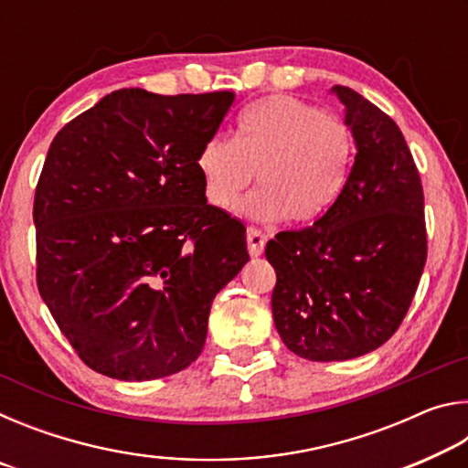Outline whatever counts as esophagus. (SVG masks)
I'll return each mask as SVG.
<instances>
[{
	"label": "esophagus",
	"mask_w": 468,
	"mask_h": 468,
	"mask_svg": "<svg viewBox=\"0 0 468 468\" xmlns=\"http://www.w3.org/2000/svg\"><path fill=\"white\" fill-rule=\"evenodd\" d=\"M264 248H266V235L260 231V229L250 227L248 229V251H250V256H253V258L262 256Z\"/></svg>",
	"instance_id": "obj_1"
}]
</instances>
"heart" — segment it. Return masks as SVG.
Segmentation results:
<instances>
[{
	"label": "heart",
	"mask_w": 468,
	"mask_h": 468,
	"mask_svg": "<svg viewBox=\"0 0 468 468\" xmlns=\"http://www.w3.org/2000/svg\"><path fill=\"white\" fill-rule=\"evenodd\" d=\"M355 138L336 115L289 94L251 102L237 117L235 138L212 136L196 156L206 200L233 210L256 177L262 186L243 210L258 220L318 223L351 176Z\"/></svg>",
	"instance_id": "heart-1"
}]
</instances>
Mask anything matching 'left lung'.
Listing matches in <instances>:
<instances>
[{
  "label": "left lung",
  "instance_id": "1",
  "mask_svg": "<svg viewBox=\"0 0 468 468\" xmlns=\"http://www.w3.org/2000/svg\"><path fill=\"white\" fill-rule=\"evenodd\" d=\"M355 138V163L326 217L268 241L272 318L310 361L376 351L399 330L427 260L423 187L405 136L374 102L335 86Z\"/></svg>",
  "mask_w": 468,
  "mask_h": 468
}]
</instances>
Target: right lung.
<instances>
[{"label":"right lung","mask_w":468,"mask_h":468,"mask_svg":"<svg viewBox=\"0 0 468 468\" xmlns=\"http://www.w3.org/2000/svg\"><path fill=\"white\" fill-rule=\"evenodd\" d=\"M233 101L122 89L51 142L33 208L37 287L102 376L144 382L192 366L212 299L250 260L245 227L206 204L196 169Z\"/></svg>","instance_id":"right-lung-1"}]
</instances>
